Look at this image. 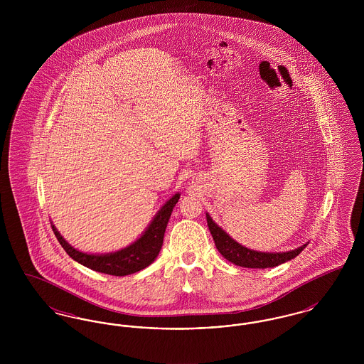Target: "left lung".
I'll list each match as a JSON object with an SVG mask.
<instances>
[{
  "mask_svg": "<svg viewBox=\"0 0 364 364\" xmlns=\"http://www.w3.org/2000/svg\"><path fill=\"white\" fill-rule=\"evenodd\" d=\"M208 218V229L214 239L215 247L220 251V254L226 260L232 262L236 266L250 267V269H266V267H276L281 263H285L288 260L296 258L306 247L307 244H303L301 247L288 251V252H259L250 248L242 247V244L235 242L225 230H223L217 225L211 217L206 214Z\"/></svg>",
  "mask_w": 364,
  "mask_h": 364,
  "instance_id": "8db88e82",
  "label": "left lung"
}]
</instances>
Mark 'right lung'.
<instances>
[{
	"label": "right lung",
	"instance_id": "add662e5",
	"mask_svg": "<svg viewBox=\"0 0 364 364\" xmlns=\"http://www.w3.org/2000/svg\"><path fill=\"white\" fill-rule=\"evenodd\" d=\"M178 199H180V193H174L173 196L156 213L150 225L147 226L144 233L136 242H132L131 245L122 248L120 251L110 252V254L94 255V254H86V252L77 251L60 235L55 226L52 225V229L57 240L72 259L100 273L116 276V277L128 276L143 270L144 267L151 264L158 257L164 242L165 229Z\"/></svg>",
	"mask_w": 364,
	"mask_h": 364
}]
</instances>
